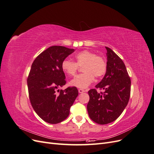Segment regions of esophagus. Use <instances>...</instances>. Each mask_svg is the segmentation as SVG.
<instances>
[{"label":"esophagus","mask_w":154,"mask_h":154,"mask_svg":"<svg viewBox=\"0 0 154 154\" xmlns=\"http://www.w3.org/2000/svg\"><path fill=\"white\" fill-rule=\"evenodd\" d=\"M78 92H79V93H83L85 91L83 89H82V88H80V89H78Z\"/></svg>","instance_id":"1"}]
</instances>
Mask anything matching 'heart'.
<instances>
[{
  "label": "heart",
  "instance_id": "obj_1",
  "mask_svg": "<svg viewBox=\"0 0 154 154\" xmlns=\"http://www.w3.org/2000/svg\"><path fill=\"white\" fill-rule=\"evenodd\" d=\"M76 63L64 60L62 63V71L70 76L76 74L78 66L82 67L84 72L79 74L70 82V85L80 88H85L94 82V76L99 78L106 71V63L103 58L97 57L94 53L83 51L75 55Z\"/></svg>",
  "mask_w": 154,
  "mask_h": 154
}]
</instances>
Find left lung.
Returning <instances> with one entry per match:
<instances>
[{
  "instance_id": "obj_1",
  "label": "left lung",
  "mask_w": 154,
  "mask_h": 154,
  "mask_svg": "<svg viewBox=\"0 0 154 154\" xmlns=\"http://www.w3.org/2000/svg\"><path fill=\"white\" fill-rule=\"evenodd\" d=\"M106 49V72L102 80L95 86L105 92L98 93L96 89L88 92L90 97L87 106L88 116L93 122L100 125L112 122L122 114L129 101L131 86L122 60L111 49Z\"/></svg>"
}]
</instances>
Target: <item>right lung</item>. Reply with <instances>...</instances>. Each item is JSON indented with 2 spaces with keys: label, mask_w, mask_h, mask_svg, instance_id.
<instances>
[{
  "label": "right lung",
  "mask_w": 154,
  "mask_h": 154,
  "mask_svg": "<svg viewBox=\"0 0 154 154\" xmlns=\"http://www.w3.org/2000/svg\"><path fill=\"white\" fill-rule=\"evenodd\" d=\"M74 51L63 46H51L32 63L27 80L29 100L35 112L48 123L57 124L66 119L78 95L75 87L56 94L58 87L66 83L62 63Z\"/></svg>",
  "instance_id": "right-lung-1"
}]
</instances>
